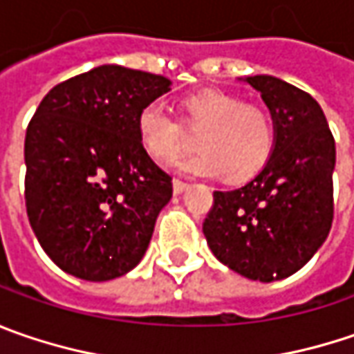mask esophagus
I'll use <instances>...</instances> for the list:
<instances>
[{
	"label": "esophagus",
	"mask_w": 354,
	"mask_h": 354,
	"mask_svg": "<svg viewBox=\"0 0 354 354\" xmlns=\"http://www.w3.org/2000/svg\"><path fill=\"white\" fill-rule=\"evenodd\" d=\"M172 188H174V194L184 192V190L188 188V182H184V180H180V178H174V182H172Z\"/></svg>",
	"instance_id": "34e87169"
}]
</instances>
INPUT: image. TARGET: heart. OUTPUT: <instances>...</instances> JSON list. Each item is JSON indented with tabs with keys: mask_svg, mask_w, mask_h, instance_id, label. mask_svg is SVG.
<instances>
[{
	"mask_svg": "<svg viewBox=\"0 0 354 354\" xmlns=\"http://www.w3.org/2000/svg\"><path fill=\"white\" fill-rule=\"evenodd\" d=\"M181 122L162 102L154 100L140 109L136 129L140 145L154 160L172 162L188 147V134L200 132V152L184 160L180 168L196 176H225L243 182L255 176L271 158L275 148V120L259 104L241 97L206 88L182 100Z\"/></svg>",
	"mask_w": 354,
	"mask_h": 354,
	"instance_id": "1",
	"label": "heart"
}]
</instances>
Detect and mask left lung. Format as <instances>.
I'll return each instance as SVG.
<instances>
[{"label":"left lung","instance_id":"8db88e82","mask_svg":"<svg viewBox=\"0 0 354 354\" xmlns=\"http://www.w3.org/2000/svg\"><path fill=\"white\" fill-rule=\"evenodd\" d=\"M245 81L271 111L275 148L252 182L214 192L202 232L223 266L269 283L299 271L329 236L335 138L309 93L269 75Z\"/></svg>","mask_w":354,"mask_h":354}]
</instances>
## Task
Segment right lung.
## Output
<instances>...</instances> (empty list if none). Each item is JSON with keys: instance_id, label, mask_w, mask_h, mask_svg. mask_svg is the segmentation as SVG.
<instances>
[{"instance_id": "obj_1", "label": "right lung", "mask_w": 354, "mask_h": 354, "mask_svg": "<svg viewBox=\"0 0 354 354\" xmlns=\"http://www.w3.org/2000/svg\"><path fill=\"white\" fill-rule=\"evenodd\" d=\"M162 75L102 65L55 85L25 134V207L41 248L85 281L129 273L147 252L172 176L140 145Z\"/></svg>"}]
</instances>
